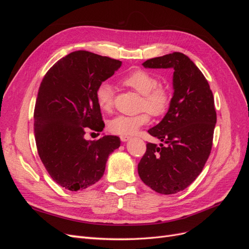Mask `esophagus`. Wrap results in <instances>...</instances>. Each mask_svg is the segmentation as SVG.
Returning a JSON list of instances; mask_svg holds the SVG:
<instances>
[{
	"label": "esophagus",
	"instance_id": "esophagus-1",
	"mask_svg": "<svg viewBox=\"0 0 249 249\" xmlns=\"http://www.w3.org/2000/svg\"><path fill=\"white\" fill-rule=\"evenodd\" d=\"M131 137L130 136H125V135H124V136H120V140H122L123 142H126L127 140H130Z\"/></svg>",
	"mask_w": 249,
	"mask_h": 249
}]
</instances>
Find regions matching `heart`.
Wrapping results in <instances>:
<instances>
[{"mask_svg":"<svg viewBox=\"0 0 249 249\" xmlns=\"http://www.w3.org/2000/svg\"><path fill=\"white\" fill-rule=\"evenodd\" d=\"M159 79L154 73L146 71H135L123 79V84L133 89L140 95L142 100L140 108L142 113L136 115H118L111 119L108 129L116 135H133L149 120V112L153 116H161L167 111L170 104L168 90L159 85ZM95 99L99 107L103 111H110L113 106V88L111 84L104 82L99 85L95 91Z\"/></svg>","mask_w":249,"mask_h":249,"instance_id":"obj_1","label":"heart"}]
</instances>
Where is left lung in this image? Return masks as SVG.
<instances>
[{
    "instance_id": "8db88e82",
    "label": "left lung",
    "mask_w": 249,
    "mask_h": 249,
    "mask_svg": "<svg viewBox=\"0 0 249 249\" xmlns=\"http://www.w3.org/2000/svg\"><path fill=\"white\" fill-rule=\"evenodd\" d=\"M142 65L172 69L173 95L163 119L148 130L162 143H147L138 173L156 192L175 194L199 176L210 156L217 119L213 93L198 67L182 53L149 59Z\"/></svg>"
}]
</instances>
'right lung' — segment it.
I'll return each mask as SVG.
<instances>
[{"label": "right lung", "instance_id": "right-lung-1", "mask_svg": "<svg viewBox=\"0 0 249 249\" xmlns=\"http://www.w3.org/2000/svg\"><path fill=\"white\" fill-rule=\"evenodd\" d=\"M122 61L86 51L60 59L42 79L34 110V133L40 160L51 178L71 191L99 180L117 136L86 140L87 127L102 132L105 124L96 88L112 77Z\"/></svg>", "mask_w": 249, "mask_h": 249}]
</instances>
